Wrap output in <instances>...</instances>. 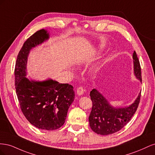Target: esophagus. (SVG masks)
<instances>
[{
    "instance_id": "esophagus-1",
    "label": "esophagus",
    "mask_w": 155,
    "mask_h": 155,
    "mask_svg": "<svg viewBox=\"0 0 155 155\" xmlns=\"http://www.w3.org/2000/svg\"><path fill=\"white\" fill-rule=\"evenodd\" d=\"M84 91H85V90H84L82 87H79L77 89V94L78 96L83 95L84 94Z\"/></svg>"
}]
</instances>
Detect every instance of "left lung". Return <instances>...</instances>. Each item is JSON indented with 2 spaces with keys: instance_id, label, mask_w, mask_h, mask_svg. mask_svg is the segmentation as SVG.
<instances>
[{
  "instance_id": "obj_1",
  "label": "left lung",
  "mask_w": 155,
  "mask_h": 155,
  "mask_svg": "<svg viewBox=\"0 0 155 155\" xmlns=\"http://www.w3.org/2000/svg\"><path fill=\"white\" fill-rule=\"evenodd\" d=\"M134 75L142 82V72L140 61L134 51ZM92 107L88 121L91 129L101 135H108L118 132L129 123L137 111L140 101L141 92L132 105L127 107L114 108L98 92L93 89L90 93Z\"/></svg>"
}]
</instances>
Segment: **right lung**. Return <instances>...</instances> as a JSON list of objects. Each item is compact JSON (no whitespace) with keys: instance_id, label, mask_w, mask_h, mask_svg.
I'll return each instance as SVG.
<instances>
[{"instance_id":"add662e5","label":"right lung","mask_w":155,"mask_h":155,"mask_svg":"<svg viewBox=\"0 0 155 155\" xmlns=\"http://www.w3.org/2000/svg\"><path fill=\"white\" fill-rule=\"evenodd\" d=\"M48 37L47 31L42 29L23 44L15 63V85L21 109L28 121L39 129L53 130L60 128L66 120L75 97L73 86L52 79L31 81L25 77L30 50Z\"/></svg>"}]
</instances>
